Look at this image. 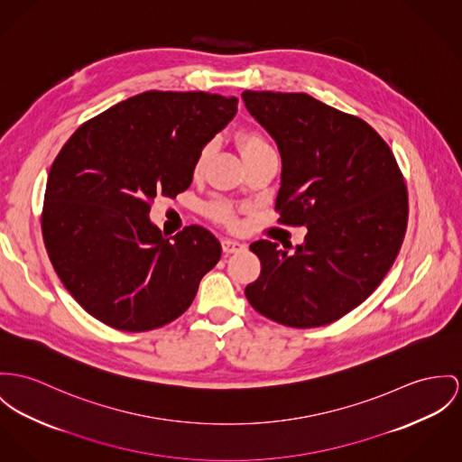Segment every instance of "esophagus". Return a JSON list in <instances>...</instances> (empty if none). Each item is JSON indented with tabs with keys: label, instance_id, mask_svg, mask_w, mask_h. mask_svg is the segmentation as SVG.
I'll return each instance as SVG.
<instances>
[{
	"label": "esophagus",
	"instance_id": "esophagus-1",
	"mask_svg": "<svg viewBox=\"0 0 462 462\" xmlns=\"http://www.w3.org/2000/svg\"><path fill=\"white\" fill-rule=\"evenodd\" d=\"M221 248H223V253L230 254V253H239V251H243L246 246L243 243H239V241H234V239H221Z\"/></svg>",
	"mask_w": 462,
	"mask_h": 462
}]
</instances>
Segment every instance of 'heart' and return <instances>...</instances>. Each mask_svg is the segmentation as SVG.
<instances>
[{"mask_svg": "<svg viewBox=\"0 0 462 462\" xmlns=\"http://www.w3.org/2000/svg\"><path fill=\"white\" fill-rule=\"evenodd\" d=\"M239 147H241V152L243 156L249 154L256 149H263V147H269V143H265V139L256 134V132H243L239 135ZM208 156V149H204L195 163V172H199L204 165V160ZM209 214L213 217L214 221L217 223H223V225H236V213L234 209L228 206V204H223V202H214L209 206Z\"/></svg>", "mask_w": 462, "mask_h": 462, "instance_id": "obj_1", "label": "heart"}]
</instances>
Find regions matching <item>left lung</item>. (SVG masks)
Wrapping results in <instances>:
<instances>
[{
	"label": "left lung",
	"mask_w": 462,
	"mask_h": 462,
	"mask_svg": "<svg viewBox=\"0 0 462 462\" xmlns=\"http://www.w3.org/2000/svg\"><path fill=\"white\" fill-rule=\"evenodd\" d=\"M282 154L280 221L308 226L293 251L256 241L260 276L245 293L286 327L328 325L382 283L408 225V191L387 143L360 117L306 93L245 91Z\"/></svg>",
	"instance_id": "8db88e82"
}]
</instances>
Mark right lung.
Segmentation results:
<instances>
[{
	"label": "right lung",
	"instance_id": "obj_1",
	"mask_svg": "<svg viewBox=\"0 0 462 462\" xmlns=\"http://www.w3.org/2000/svg\"><path fill=\"white\" fill-rule=\"evenodd\" d=\"M237 102L145 91L86 121L61 147L42 234L61 283L91 317L145 332L191 306L221 245L199 225L163 237L149 219L151 202L189 188L204 145L232 121Z\"/></svg>",
	"mask_w": 462,
	"mask_h": 462
}]
</instances>
